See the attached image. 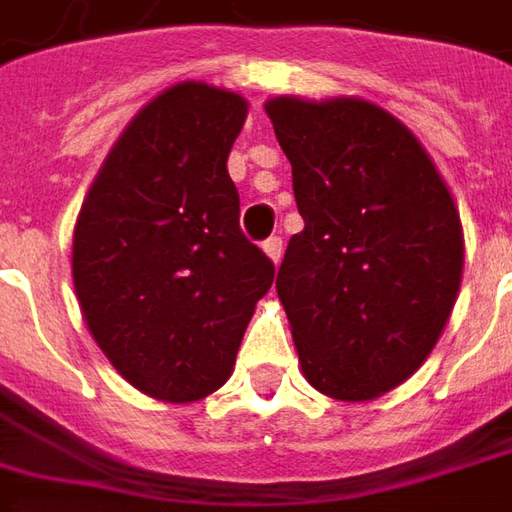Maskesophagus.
Returning a JSON list of instances; mask_svg holds the SVG:
<instances>
[{
	"mask_svg": "<svg viewBox=\"0 0 512 512\" xmlns=\"http://www.w3.org/2000/svg\"><path fill=\"white\" fill-rule=\"evenodd\" d=\"M263 252H266L268 260H271L274 266H280V260H282V241H280V238H268L266 244H263Z\"/></svg>",
	"mask_w": 512,
	"mask_h": 512,
	"instance_id": "esophagus-1",
	"label": "esophagus"
}]
</instances>
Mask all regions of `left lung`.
Returning <instances> with one entry per match:
<instances>
[{
  "label": "left lung",
  "instance_id": "1",
  "mask_svg": "<svg viewBox=\"0 0 512 512\" xmlns=\"http://www.w3.org/2000/svg\"><path fill=\"white\" fill-rule=\"evenodd\" d=\"M266 113L305 219L277 274L299 366L324 396L371 402L416 374L455 310V199L416 135L368 99L274 96Z\"/></svg>",
  "mask_w": 512,
  "mask_h": 512
}]
</instances>
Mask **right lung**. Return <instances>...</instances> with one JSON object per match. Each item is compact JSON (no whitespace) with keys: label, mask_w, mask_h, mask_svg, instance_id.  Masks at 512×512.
<instances>
[{"label":"right lung","mask_w":512,"mask_h":512,"mask_svg":"<svg viewBox=\"0 0 512 512\" xmlns=\"http://www.w3.org/2000/svg\"><path fill=\"white\" fill-rule=\"evenodd\" d=\"M249 102L185 80L124 127L80 207L71 277L110 366L157 402L230 380L274 263L238 227L227 157Z\"/></svg>","instance_id":"obj_1"}]
</instances>
